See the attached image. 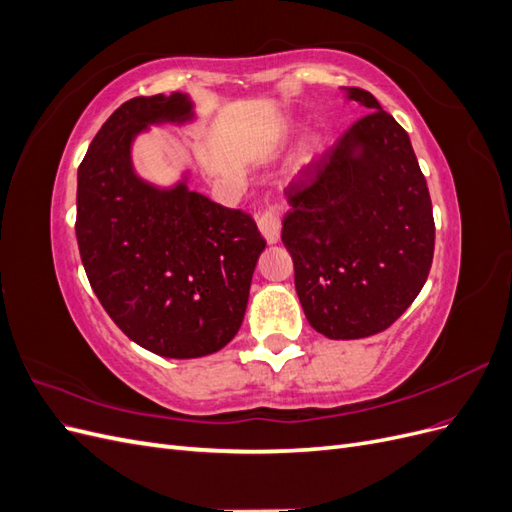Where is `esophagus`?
Instances as JSON below:
<instances>
[{
    "mask_svg": "<svg viewBox=\"0 0 512 512\" xmlns=\"http://www.w3.org/2000/svg\"><path fill=\"white\" fill-rule=\"evenodd\" d=\"M258 228L262 232V237L267 239V243H277V241H280V232H282L280 213H277L273 207L262 211L258 215Z\"/></svg>",
    "mask_w": 512,
    "mask_h": 512,
    "instance_id": "34e87169",
    "label": "esophagus"
}]
</instances>
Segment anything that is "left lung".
<instances>
[{"instance_id":"8db88e82","label":"left lung","mask_w":512,"mask_h":512,"mask_svg":"<svg viewBox=\"0 0 512 512\" xmlns=\"http://www.w3.org/2000/svg\"><path fill=\"white\" fill-rule=\"evenodd\" d=\"M365 115L286 188L282 241L307 322L329 339L376 335L425 286L436 226L408 132L359 87Z\"/></svg>"}]
</instances>
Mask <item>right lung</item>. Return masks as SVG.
I'll list each match as a JSON object with an SVG mask.
<instances>
[{
  "instance_id": "right-lung-1",
  "label": "right lung",
  "mask_w": 512,
  "mask_h": 512,
  "mask_svg": "<svg viewBox=\"0 0 512 512\" xmlns=\"http://www.w3.org/2000/svg\"><path fill=\"white\" fill-rule=\"evenodd\" d=\"M194 117L190 96H141L104 121L79 166L76 241L87 280L132 342L166 359H198L237 335L267 241L252 215L179 181L134 173L132 141Z\"/></svg>"
}]
</instances>
